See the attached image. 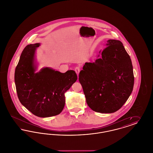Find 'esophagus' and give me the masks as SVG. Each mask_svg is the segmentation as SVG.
<instances>
[{"mask_svg": "<svg viewBox=\"0 0 153 153\" xmlns=\"http://www.w3.org/2000/svg\"><path fill=\"white\" fill-rule=\"evenodd\" d=\"M74 71H75V72H76V74H77V76H79V74L80 73V68H79V67H78V66L76 67V68H75V69H74Z\"/></svg>", "mask_w": 153, "mask_h": 153, "instance_id": "34e87169", "label": "esophagus"}]
</instances>
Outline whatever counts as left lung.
<instances>
[{
    "mask_svg": "<svg viewBox=\"0 0 153 153\" xmlns=\"http://www.w3.org/2000/svg\"><path fill=\"white\" fill-rule=\"evenodd\" d=\"M94 62H85L79 74L88 105L95 112L111 114L131 95L134 83L131 58L119 40L109 39Z\"/></svg>",
    "mask_w": 153,
    "mask_h": 153,
    "instance_id": "8db88e82",
    "label": "left lung"
}]
</instances>
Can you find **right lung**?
I'll return each mask as SVG.
<instances>
[{
	"mask_svg": "<svg viewBox=\"0 0 153 153\" xmlns=\"http://www.w3.org/2000/svg\"><path fill=\"white\" fill-rule=\"evenodd\" d=\"M39 43L27 45L15 71V84L22 105L36 117L59 114L65 104V93L76 81L73 70L61 73L49 67L36 72V51Z\"/></svg>",
	"mask_w": 153,
	"mask_h": 153,
	"instance_id": "1",
	"label": "right lung"
}]
</instances>
